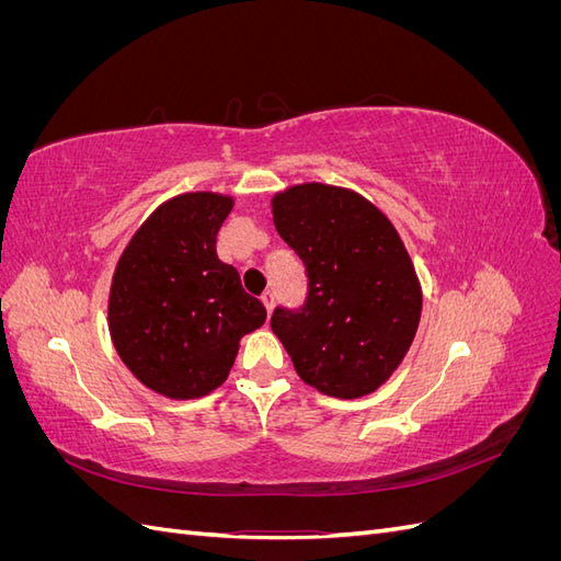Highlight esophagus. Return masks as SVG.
Here are the masks:
<instances>
[{
	"mask_svg": "<svg viewBox=\"0 0 561 561\" xmlns=\"http://www.w3.org/2000/svg\"><path fill=\"white\" fill-rule=\"evenodd\" d=\"M262 301H264V307H266V311H268V313L274 311V301H276V295H274V290H266V293L262 295Z\"/></svg>",
	"mask_w": 561,
	"mask_h": 561,
	"instance_id": "obj_1",
	"label": "esophagus"
}]
</instances>
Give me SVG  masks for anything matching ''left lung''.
<instances>
[{
  "label": "left lung",
  "instance_id": "obj_1",
  "mask_svg": "<svg viewBox=\"0 0 561 561\" xmlns=\"http://www.w3.org/2000/svg\"><path fill=\"white\" fill-rule=\"evenodd\" d=\"M274 225L307 266L304 309L271 330L301 381L332 398L375 393L400 367L421 320V283L393 222L346 186L304 182L271 198Z\"/></svg>",
  "mask_w": 561,
  "mask_h": 561
}]
</instances>
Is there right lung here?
I'll use <instances>...</instances> for the list:
<instances>
[{"label":"right lung","mask_w":561,"mask_h":561,"mask_svg":"<svg viewBox=\"0 0 561 561\" xmlns=\"http://www.w3.org/2000/svg\"><path fill=\"white\" fill-rule=\"evenodd\" d=\"M233 196L186 192L151 213L116 262L107 322L133 377L171 400L222 386L241 339L264 325V304L217 257Z\"/></svg>","instance_id":"add662e5"}]
</instances>
